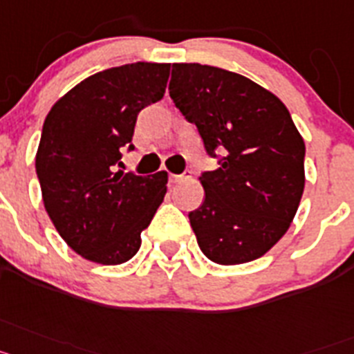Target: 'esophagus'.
Here are the masks:
<instances>
[{
    "label": "esophagus",
    "instance_id": "obj_1",
    "mask_svg": "<svg viewBox=\"0 0 354 354\" xmlns=\"http://www.w3.org/2000/svg\"><path fill=\"white\" fill-rule=\"evenodd\" d=\"M190 173L189 171H185V173L183 174H171V181H174V183H180V181H187V180H190Z\"/></svg>",
    "mask_w": 354,
    "mask_h": 354
}]
</instances>
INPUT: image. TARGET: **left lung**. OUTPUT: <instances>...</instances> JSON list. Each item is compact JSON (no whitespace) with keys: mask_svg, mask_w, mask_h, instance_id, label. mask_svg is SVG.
I'll list each match as a JSON object with an SVG mask.
<instances>
[{"mask_svg":"<svg viewBox=\"0 0 354 354\" xmlns=\"http://www.w3.org/2000/svg\"><path fill=\"white\" fill-rule=\"evenodd\" d=\"M169 94L208 155H223L199 176L205 201L189 214L199 248L221 266L263 257L305 190V140L290 112L250 78L201 64H173Z\"/></svg>","mask_w":354,"mask_h":354,"instance_id":"left-lung-1","label":"left lung"}]
</instances>
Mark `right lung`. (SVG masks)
Segmentation results:
<instances>
[{
	"instance_id": "right-lung-1",
	"label": "right lung",
	"mask_w": 354,
	"mask_h": 354,
	"mask_svg": "<svg viewBox=\"0 0 354 354\" xmlns=\"http://www.w3.org/2000/svg\"><path fill=\"white\" fill-rule=\"evenodd\" d=\"M171 64L137 62L80 82L51 106L35 171L49 219L71 250L101 266L128 262L167 192V173H113L133 149L137 115L164 97Z\"/></svg>"
}]
</instances>
